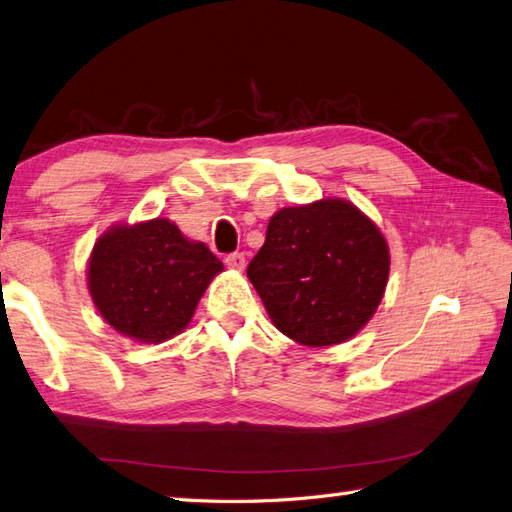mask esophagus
<instances>
[{"label": "esophagus", "instance_id": "34e87169", "mask_svg": "<svg viewBox=\"0 0 512 512\" xmlns=\"http://www.w3.org/2000/svg\"><path fill=\"white\" fill-rule=\"evenodd\" d=\"M226 265L230 267V269H234V271H243L245 269V254H239V252H234V254H228L226 256Z\"/></svg>", "mask_w": 512, "mask_h": 512}]
</instances>
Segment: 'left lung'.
Listing matches in <instances>:
<instances>
[{"mask_svg":"<svg viewBox=\"0 0 512 512\" xmlns=\"http://www.w3.org/2000/svg\"><path fill=\"white\" fill-rule=\"evenodd\" d=\"M388 275V241L342 198L280 209L247 267L273 325L303 347L353 338L377 312Z\"/></svg>","mask_w":512,"mask_h":512,"instance_id":"8db88e82","label":"left lung"}]
</instances>
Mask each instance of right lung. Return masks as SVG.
<instances>
[{
    "mask_svg": "<svg viewBox=\"0 0 512 512\" xmlns=\"http://www.w3.org/2000/svg\"><path fill=\"white\" fill-rule=\"evenodd\" d=\"M224 271L209 247L191 241L165 217L116 224L96 239L88 290L96 310L118 334L159 344L191 323L198 301Z\"/></svg>",
    "mask_w": 512,
    "mask_h": 512,
    "instance_id": "1",
    "label": "right lung"
}]
</instances>
